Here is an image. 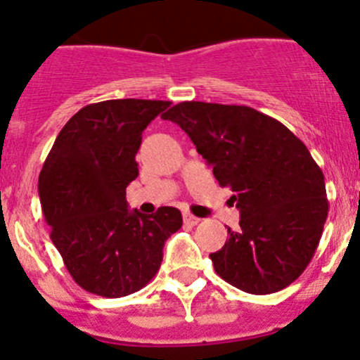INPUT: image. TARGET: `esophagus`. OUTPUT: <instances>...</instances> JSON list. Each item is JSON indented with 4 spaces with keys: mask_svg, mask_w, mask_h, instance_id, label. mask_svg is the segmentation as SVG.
I'll use <instances>...</instances> for the list:
<instances>
[{
    "mask_svg": "<svg viewBox=\"0 0 360 360\" xmlns=\"http://www.w3.org/2000/svg\"><path fill=\"white\" fill-rule=\"evenodd\" d=\"M183 220H184V224H188V225H196V224H200L198 217L191 215V213H184Z\"/></svg>",
    "mask_w": 360,
    "mask_h": 360,
    "instance_id": "obj_1",
    "label": "esophagus"
}]
</instances>
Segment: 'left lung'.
<instances>
[{
	"label": "left lung",
	"mask_w": 360,
	"mask_h": 360,
	"mask_svg": "<svg viewBox=\"0 0 360 360\" xmlns=\"http://www.w3.org/2000/svg\"><path fill=\"white\" fill-rule=\"evenodd\" d=\"M162 117L186 131L220 186L234 193L240 229L229 227L222 250L210 255L217 275L256 295L290 285L328 217L325 176L306 145L248 105L181 102Z\"/></svg>",
	"instance_id": "1"
}]
</instances>
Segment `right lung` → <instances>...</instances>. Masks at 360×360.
Segmentation results:
<instances>
[{
    "label": "right lung",
    "instance_id": "obj_1",
    "mask_svg": "<svg viewBox=\"0 0 360 360\" xmlns=\"http://www.w3.org/2000/svg\"><path fill=\"white\" fill-rule=\"evenodd\" d=\"M167 101L116 98L85 105L63 126L39 176L51 239L75 282L102 297H124L159 271L181 212L129 210L126 188L138 177L141 133Z\"/></svg>",
    "mask_w": 360,
    "mask_h": 360
}]
</instances>
